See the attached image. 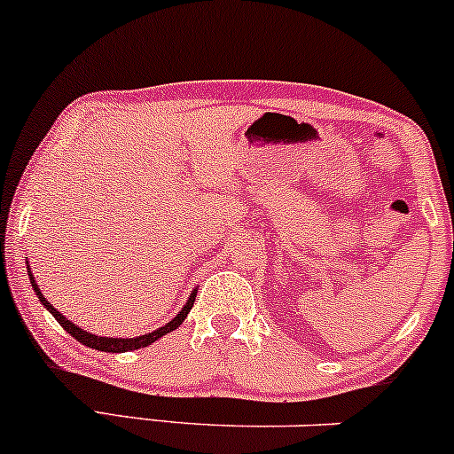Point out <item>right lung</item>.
Returning <instances> with one entry per match:
<instances>
[{"label":"right lung","instance_id":"add662e5","mask_svg":"<svg viewBox=\"0 0 454 454\" xmlns=\"http://www.w3.org/2000/svg\"><path fill=\"white\" fill-rule=\"evenodd\" d=\"M29 282H32V288H34V293H36V295H38V301H41L43 306L47 308V310L51 312L53 317H56V321L59 323V325L64 327V330H67L68 333H71L73 338H77V340L82 342V345H86V347H90V348H97V351H107V353H122V351H133V348H142V347L151 345V342L157 340V338L166 336L168 332L176 330V327L181 325L183 321H185L187 315H189V310H192L193 301H196V291H193L192 295H189V300H187V303H185V308H183V310L178 312V315L174 317L172 321L168 323V325L159 327V330H154V332H151V333H144V336H137V338H106V336H94V333H90V332H83L82 327H77V325H74V323L68 321L67 317H64V315H59V312L56 310V308H53L51 303L47 301V297H44L43 293H41V288H38L36 280H34V278H32V271H29Z\"/></svg>","mask_w":454,"mask_h":454}]
</instances>
